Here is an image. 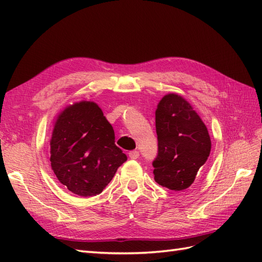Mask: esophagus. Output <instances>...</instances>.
Segmentation results:
<instances>
[{
	"label": "esophagus",
	"mask_w": 262,
	"mask_h": 262,
	"mask_svg": "<svg viewBox=\"0 0 262 262\" xmlns=\"http://www.w3.org/2000/svg\"><path fill=\"white\" fill-rule=\"evenodd\" d=\"M128 155H129V157L132 160H137L138 157H139V151L138 150H130L129 153H128Z\"/></svg>",
	"instance_id": "1"
}]
</instances>
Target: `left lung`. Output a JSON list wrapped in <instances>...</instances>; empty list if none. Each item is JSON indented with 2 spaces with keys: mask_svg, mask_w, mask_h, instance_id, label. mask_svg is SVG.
<instances>
[{
  "mask_svg": "<svg viewBox=\"0 0 262 262\" xmlns=\"http://www.w3.org/2000/svg\"><path fill=\"white\" fill-rule=\"evenodd\" d=\"M155 126L159 144L154 179L169 190L183 191L191 186L210 155L208 129L190 103L175 94L160 101Z\"/></svg>",
  "mask_w": 262,
  "mask_h": 262,
  "instance_id": "8db88e82",
  "label": "left lung"
}]
</instances>
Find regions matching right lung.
Instances as JSON below:
<instances>
[{
    "label": "right lung",
    "mask_w": 262,
    "mask_h": 262,
    "mask_svg": "<svg viewBox=\"0 0 262 262\" xmlns=\"http://www.w3.org/2000/svg\"><path fill=\"white\" fill-rule=\"evenodd\" d=\"M50 145L57 179L80 196L101 193L127 160L115 144L112 125L90 101L75 103L60 114Z\"/></svg>",
    "instance_id": "add662e5"
}]
</instances>
